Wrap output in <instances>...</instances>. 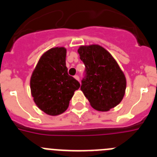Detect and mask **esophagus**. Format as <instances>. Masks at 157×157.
<instances>
[{"label":"esophagus","mask_w":157,"mask_h":157,"mask_svg":"<svg viewBox=\"0 0 157 157\" xmlns=\"http://www.w3.org/2000/svg\"><path fill=\"white\" fill-rule=\"evenodd\" d=\"M74 78H75L76 80H78V81H79V76H78V75H76L74 76Z\"/></svg>","instance_id":"34e87169"}]
</instances>
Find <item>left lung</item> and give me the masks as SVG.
Here are the masks:
<instances>
[{
    "label": "left lung",
    "instance_id": "8db88e82",
    "mask_svg": "<svg viewBox=\"0 0 157 157\" xmlns=\"http://www.w3.org/2000/svg\"><path fill=\"white\" fill-rule=\"evenodd\" d=\"M85 64L81 90L94 109L109 111L121 102L127 81L116 59L98 45H82L78 49Z\"/></svg>",
    "mask_w": 157,
    "mask_h": 157
}]
</instances>
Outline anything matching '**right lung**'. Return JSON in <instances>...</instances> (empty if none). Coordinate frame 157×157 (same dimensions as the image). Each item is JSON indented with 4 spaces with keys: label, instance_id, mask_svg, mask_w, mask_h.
<instances>
[{
    "label": "right lung",
    "instance_id": "obj_1",
    "mask_svg": "<svg viewBox=\"0 0 157 157\" xmlns=\"http://www.w3.org/2000/svg\"><path fill=\"white\" fill-rule=\"evenodd\" d=\"M66 48L56 47L45 52L37 62L30 78L34 101L49 116L62 114L80 83L67 73Z\"/></svg>",
    "mask_w": 157,
    "mask_h": 157
}]
</instances>
